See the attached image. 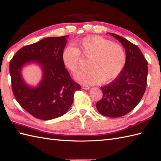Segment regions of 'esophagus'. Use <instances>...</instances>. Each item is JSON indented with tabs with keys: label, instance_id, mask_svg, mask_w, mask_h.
Returning a JSON list of instances; mask_svg holds the SVG:
<instances>
[{
	"label": "esophagus",
	"instance_id": "34e87169",
	"mask_svg": "<svg viewBox=\"0 0 161 161\" xmlns=\"http://www.w3.org/2000/svg\"><path fill=\"white\" fill-rule=\"evenodd\" d=\"M81 88H82L84 90H88L90 88V87L88 86H86V85H82V86H81Z\"/></svg>",
	"mask_w": 161,
	"mask_h": 161
}]
</instances>
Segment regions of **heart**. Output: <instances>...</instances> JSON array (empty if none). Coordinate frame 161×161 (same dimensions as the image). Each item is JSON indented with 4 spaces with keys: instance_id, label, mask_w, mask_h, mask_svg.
Returning a JSON list of instances; mask_svg holds the SVG:
<instances>
[{
    "instance_id": "b5f03b06",
    "label": "heart",
    "mask_w": 161,
    "mask_h": 161,
    "mask_svg": "<svg viewBox=\"0 0 161 161\" xmlns=\"http://www.w3.org/2000/svg\"><path fill=\"white\" fill-rule=\"evenodd\" d=\"M81 54L89 58L88 68L78 72L75 78L86 84L109 82L121 73L126 63L125 50L120 44L100 36H87L77 43V47L68 46L63 50V63L72 73L80 66Z\"/></svg>"
}]
</instances>
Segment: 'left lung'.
<instances>
[{
    "label": "left lung",
    "instance_id": "left-lung-1",
    "mask_svg": "<svg viewBox=\"0 0 161 161\" xmlns=\"http://www.w3.org/2000/svg\"><path fill=\"white\" fill-rule=\"evenodd\" d=\"M124 46L126 63L124 69L115 80L101 87L103 97L97 102L100 114L118 118L132 111L141 100L147 81V61L139 47L123 37L109 33Z\"/></svg>",
    "mask_w": 161,
    "mask_h": 161
}]
</instances>
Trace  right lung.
<instances>
[{
	"mask_svg": "<svg viewBox=\"0 0 161 161\" xmlns=\"http://www.w3.org/2000/svg\"><path fill=\"white\" fill-rule=\"evenodd\" d=\"M68 37H47L23 46L10 61L13 94L20 107L36 118L47 120L64 115L73 104L75 92L81 89L61 57ZM29 62L38 63L43 68V80L36 88L26 85L20 74L22 66Z\"/></svg>",
	"mask_w": 161,
	"mask_h": 161,
	"instance_id": "1",
	"label": "right lung"
}]
</instances>
